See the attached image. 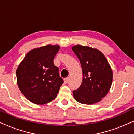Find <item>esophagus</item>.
<instances>
[{
	"label": "esophagus",
	"mask_w": 134,
	"mask_h": 134,
	"mask_svg": "<svg viewBox=\"0 0 134 134\" xmlns=\"http://www.w3.org/2000/svg\"><path fill=\"white\" fill-rule=\"evenodd\" d=\"M69 80V79L68 77L64 79V82H65V83H68Z\"/></svg>",
	"instance_id": "34e87169"
}]
</instances>
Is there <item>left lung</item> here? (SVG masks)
<instances>
[{"label": "left lung", "mask_w": 134, "mask_h": 134, "mask_svg": "<svg viewBox=\"0 0 134 134\" xmlns=\"http://www.w3.org/2000/svg\"><path fill=\"white\" fill-rule=\"evenodd\" d=\"M72 49L81 64L83 79L80 87L73 91L75 100L83 104L101 100L110 89L113 72L109 62L98 49L81 45Z\"/></svg>", "instance_id": "left-lung-1"}]
</instances>
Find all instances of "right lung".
Masks as SVG:
<instances>
[{
  "label": "right lung",
  "instance_id": "right-lung-1",
  "mask_svg": "<svg viewBox=\"0 0 134 134\" xmlns=\"http://www.w3.org/2000/svg\"><path fill=\"white\" fill-rule=\"evenodd\" d=\"M58 45H47L27 53L16 70L17 83L22 93L36 104H45L56 98L63 83L54 63Z\"/></svg>",
  "mask_w": 134,
  "mask_h": 134
}]
</instances>
